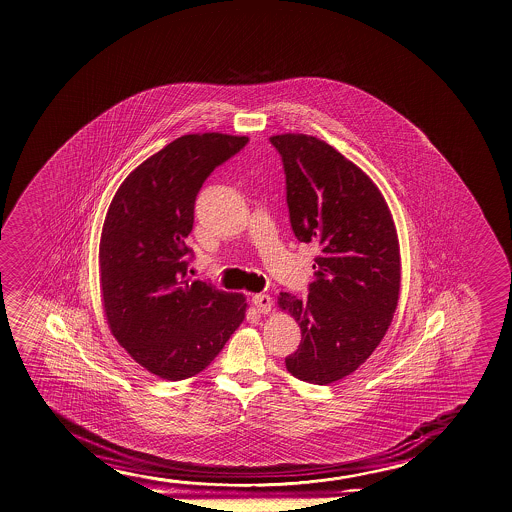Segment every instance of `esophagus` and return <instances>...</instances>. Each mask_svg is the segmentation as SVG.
Instances as JSON below:
<instances>
[{
	"label": "esophagus",
	"instance_id": "34e87169",
	"mask_svg": "<svg viewBox=\"0 0 512 512\" xmlns=\"http://www.w3.org/2000/svg\"><path fill=\"white\" fill-rule=\"evenodd\" d=\"M252 303H254V307L258 308L260 314H269L272 310V298L269 294H254Z\"/></svg>",
	"mask_w": 512,
	"mask_h": 512
}]
</instances>
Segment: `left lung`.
Segmentation results:
<instances>
[{
  "label": "left lung",
  "instance_id": "obj_1",
  "mask_svg": "<svg viewBox=\"0 0 512 512\" xmlns=\"http://www.w3.org/2000/svg\"><path fill=\"white\" fill-rule=\"evenodd\" d=\"M270 142L287 175L292 231L319 247L307 298L278 296L301 328L285 364L299 381L323 386L354 373L388 332L399 303V236L379 187L325 140L281 133Z\"/></svg>",
  "mask_w": 512,
  "mask_h": 512
}]
</instances>
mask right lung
I'll list each match as a JSON object with an SVG mask.
<instances>
[{
  "instance_id": "add662e5",
  "label": "right lung",
  "mask_w": 512,
  "mask_h": 512,
  "mask_svg": "<svg viewBox=\"0 0 512 512\" xmlns=\"http://www.w3.org/2000/svg\"><path fill=\"white\" fill-rule=\"evenodd\" d=\"M249 137L191 133L124 178L104 218L99 281L104 316L135 363L166 381L205 370L242 325L243 294L187 276V234L205 178Z\"/></svg>"
}]
</instances>
